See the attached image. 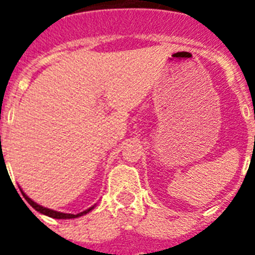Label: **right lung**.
Instances as JSON below:
<instances>
[{"instance_id": "obj_1", "label": "right lung", "mask_w": 255, "mask_h": 255, "mask_svg": "<svg viewBox=\"0 0 255 255\" xmlns=\"http://www.w3.org/2000/svg\"><path fill=\"white\" fill-rule=\"evenodd\" d=\"M20 190H21V189H20ZM21 194H22V197L25 198L26 202H28V203L30 204V206L35 209V211L39 212V213H42V215L48 216V217L57 218V220H70V218L80 217V216H84V215H87V213H89V212H91L92 209L94 208V206H93V207H91V208H88V209H85V211L80 212V213H78V215H70V213H62V212L53 211V209H49V208H46V207L39 206V204L35 203L34 200H31L30 198H29L28 195H26L25 193H24V191H22V190H21Z\"/></svg>"}]
</instances>
